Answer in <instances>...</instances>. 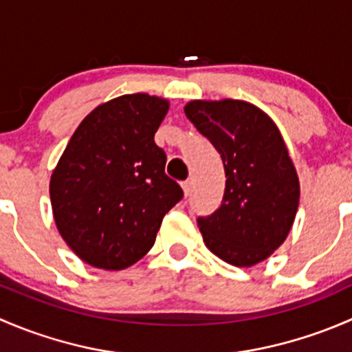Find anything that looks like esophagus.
I'll list each match as a JSON object with an SVG mask.
<instances>
[{
  "instance_id": "34e87169",
  "label": "esophagus",
  "mask_w": 352,
  "mask_h": 352,
  "mask_svg": "<svg viewBox=\"0 0 352 352\" xmlns=\"http://www.w3.org/2000/svg\"><path fill=\"white\" fill-rule=\"evenodd\" d=\"M182 189L186 196H190V192H192V180H186V182H182Z\"/></svg>"
}]
</instances>
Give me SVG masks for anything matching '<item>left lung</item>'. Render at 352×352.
<instances>
[{
	"instance_id": "8db88e82",
	"label": "left lung",
	"mask_w": 352,
	"mask_h": 352,
	"mask_svg": "<svg viewBox=\"0 0 352 352\" xmlns=\"http://www.w3.org/2000/svg\"><path fill=\"white\" fill-rule=\"evenodd\" d=\"M187 119L221 155V206L197 218L206 247L221 261L250 267L286 240L300 202V182L278 126L243 100H192Z\"/></svg>"
}]
</instances>
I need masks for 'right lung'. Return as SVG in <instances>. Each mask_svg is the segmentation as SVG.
<instances>
[{
    "label": "right lung",
    "instance_id": "obj_1",
    "mask_svg": "<svg viewBox=\"0 0 352 352\" xmlns=\"http://www.w3.org/2000/svg\"><path fill=\"white\" fill-rule=\"evenodd\" d=\"M165 98L122 95L91 110L52 172L54 221L83 262L120 271L150 252L163 216L184 197L165 173L155 133Z\"/></svg>",
    "mask_w": 352,
    "mask_h": 352
}]
</instances>
